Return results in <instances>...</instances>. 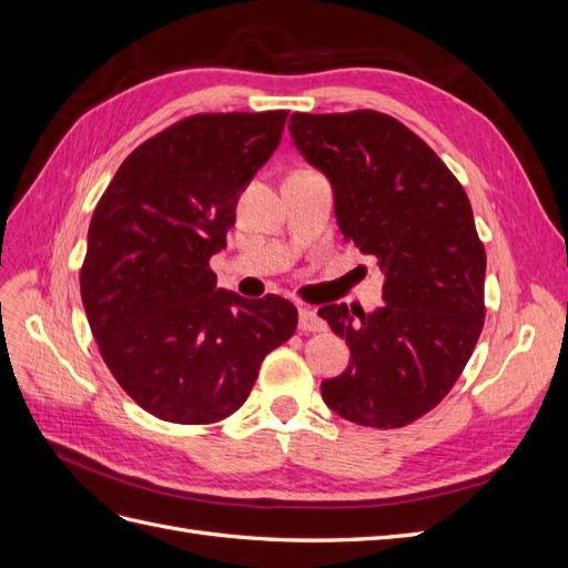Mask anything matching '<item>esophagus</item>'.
<instances>
[{
    "label": "esophagus",
    "instance_id": "34e87169",
    "mask_svg": "<svg viewBox=\"0 0 568 568\" xmlns=\"http://www.w3.org/2000/svg\"><path fill=\"white\" fill-rule=\"evenodd\" d=\"M324 320L311 311V307H301L298 311V329L301 332H324Z\"/></svg>",
    "mask_w": 568,
    "mask_h": 568
}]
</instances>
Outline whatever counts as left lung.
I'll list each match as a JSON object with an SVG mask.
<instances>
[{"label":"left lung","instance_id":"8db88e82","mask_svg":"<svg viewBox=\"0 0 568 568\" xmlns=\"http://www.w3.org/2000/svg\"><path fill=\"white\" fill-rule=\"evenodd\" d=\"M301 156L329 180L341 234L384 272L382 301L324 305L346 372L322 382L338 417L398 428L434 409L484 329L486 251L462 184L419 136L376 113H294Z\"/></svg>","mask_w":568,"mask_h":568}]
</instances>
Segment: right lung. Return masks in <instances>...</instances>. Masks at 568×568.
<instances>
[{
	"mask_svg": "<svg viewBox=\"0 0 568 568\" xmlns=\"http://www.w3.org/2000/svg\"><path fill=\"white\" fill-rule=\"evenodd\" d=\"M284 123L286 111L184 118L136 146L97 203L84 313L115 382L163 422L230 417L265 355L296 332L294 303L217 288L209 267Z\"/></svg>",
	"mask_w": 568,
	"mask_h": 568,
	"instance_id": "1",
	"label": "right lung"
}]
</instances>
